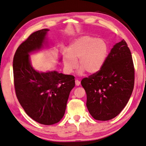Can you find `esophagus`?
Listing matches in <instances>:
<instances>
[{"label": "esophagus", "instance_id": "1", "mask_svg": "<svg viewBox=\"0 0 146 146\" xmlns=\"http://www.w3.org/2000/svg\"><path fill=\"white\" fill-rule=\"evenodd\" d=\"M76 86H79L80 84H81V82H80L79 81H78V80H76Z\"/></svg>", "mask_w": 146, "mask_h": 146}]
</instances>
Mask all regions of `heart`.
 Instances as JSON below:
<instances>
[{
	"instance_id": "heart-1",
	"label": "heart",
	"mask_w": 146,
	"mask_h": 146,
	"mask_svg": "<svg viewBox=\"0 0 146 146\" xmlns=\"http://www.w3.org/2000/svg\"><path fill=\"white\" fill-rule=\"evenodd\" d=\"M108 45L106 41L92 36H84L71 44L69 52L64 54L65 69L71 72L77 66L81 67L79 73L86 71L88 74L98 72L105 64L108 54Z\"/></svg>"
}]
</instances>
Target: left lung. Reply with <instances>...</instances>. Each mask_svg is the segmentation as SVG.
<instances>
[{"label": "left lung", "instance_id": "obj_1", "mask_svg": "<svg viewBox=\"0 0 146 146\" xmlns=\"http://www.w3.org/2000/svg\"><path fill=\"white\" fill-rule=\"evenodd\" d=\"M134 79L131 52L123 40L113 47L102 69L81 81L92 117L100 121L117 117L129 102Z\"/></svg>", "mask_w": 146, "mask_h": 146}]
</instances>
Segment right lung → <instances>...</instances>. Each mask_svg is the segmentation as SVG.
<instances>
[{
    "label": "right lung",
    "mask_w": 146,
    "mask_h": 146,
    "mask_svg": "<svg viewBox=\"0 0 146 146\" xmlns=\"http://www.w3.org/2000/svg\"><path fill=\"white\" fill-rule=\"evenodd\" d=\"M48 29L33 33L17 48L13 58L14 84L17 100L29 117L43 125L63 118L74 76L56 71L39 72L32 67L29 53L43 47Z\"/></svg>",
    "instance_id": "1"
}]
</instances>
